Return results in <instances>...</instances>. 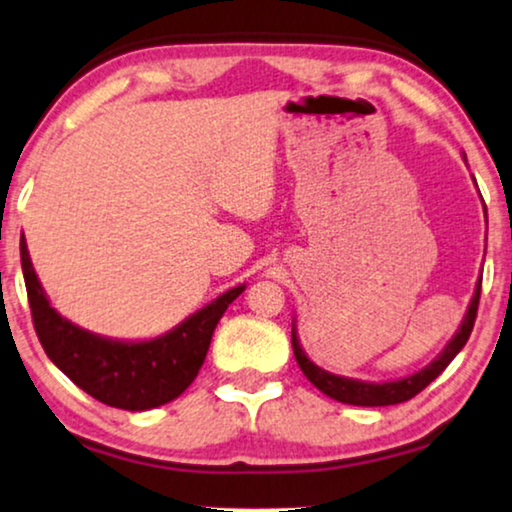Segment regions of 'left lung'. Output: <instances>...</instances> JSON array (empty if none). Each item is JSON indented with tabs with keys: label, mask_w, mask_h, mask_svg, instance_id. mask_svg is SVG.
Returning a JSON list of instances; mask_svg holds the SVG:
<instances>
[{
	"label": "left lung",
	"mask_w": 512,
	"mask_h": 512,
	"mask_svg": "<svg viewBox=\"0 0 512 512\" xmlns=\"http://www.w3.org/2000/svg\"><path fill=\"white\" fill-rule=\"evenodd\" d=\"M480 289H482V277L475 284V294L470 298V305L463 315L461 327L456 329V334L451 336V341L444 345V350L435 357L433 362L426 364L423 369H418L416 374L395 378V381H383V383H369L360 381V378H348L331 374V371L317 367V364L305 355L301 341H298L296 320L291 324V345H294V355L301 371L317 390H322L324 395H329L331 400H338L343 404H355V407H388V404H400L407 402L411 397L421 393L428 383H433L437 376L447 369V364L461 353L463 345L468 343L470 331H473L475 317H477V303H480Z\"/></svg>",
	"instance_id": "8db88e82"
}]
</instances>
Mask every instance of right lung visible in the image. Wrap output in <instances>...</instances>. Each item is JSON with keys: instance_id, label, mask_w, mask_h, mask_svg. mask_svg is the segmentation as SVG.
I'll return each instance as SVG.
<instances>
[{"instance_id": "1", "label": "right lung", "mask_w": 512, "mask_h": 512, "mask_svg": "<svg viewBox=\"0 0 512 512\" xmlns=\"http://www.w3.org/2000/svg\"><path fill=\"white\" fill-rule=\"evenodd\" d=\"M21 265L32 322L49 360L84 393L126 411L162 407L185 393L202 369L218 320L244 291V284L228 289L157 338L117 341L91 334L51 308L32 268L25 237L21 240Z\"/></svg>"}]
</instances>
